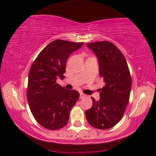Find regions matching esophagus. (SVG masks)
Here are the masks:
<instances>
[{
	"mask_svg": "<svg viewBox=\"0 0 156 156\" xmlns=\"http://www.w3.org/2000/svg\"><path fill=\"white\" fill-rule=\"evenodd\" d=\"M85 96H86V95L83 94V93H80V99L85 98Z\"/></svg>",
	"mask_w": 156,
	"mask_h": 156,
	"instance_id": "esophagus-1",
	"label": "esophagus"
}]
</instances>
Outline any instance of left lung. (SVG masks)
<instances>
[{
  "label": "left lung",
  "mask_w": 156,
  "mask_h": 156,
  "mask_svg": "<svg viewBox=\"0 0 156 156\" xmlns=\"http://www.w3.org/2000/svg\"><path fill=\"white\" fill-rule=\"evenodd\" d=\"M98 59L99 75L105 85L100 99L92 98V107L85 111L87 122L95 128L107 129L122 119L129 102L132 79L122 53L108 41L86 44Z\"/></svg>",
  "instance_id": "obj_1"
}]
</instances>
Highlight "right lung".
<instances>
[{"label":"right lung","mask_w":156,"mask_h":156,"mask_svg":"<svg viewBox=\"0 0 156 156\" xmlns=\"http://www.w3.org/2000/svg\"><path fill=\"white\" fill-rule=\"evenodd\" d=\"M84 43L56 40L38 55L30 69L27 100L36 121L46 129L57 130L67 124L71 109L78 101V91L68 90L56 83L63 80L69 55Z\"/></svg>","instance_id":"add662e5"}]
</instances>
